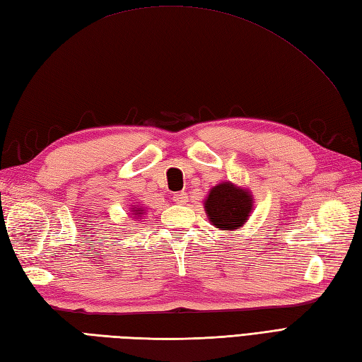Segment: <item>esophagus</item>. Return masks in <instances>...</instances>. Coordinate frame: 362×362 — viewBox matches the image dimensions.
Returning <instances> with one entry per match:
<instances>
[{"label":"esophagus","instance_id":"esophagus-1","mask_svg":"<svg viewBox=\"0 0 362 362\" xmlns=\"http://www.w3.org/2000/svg\"><path fill=\"white\" fill-rule=\"evenodd\" d=\"M173 201L179 205H185L188 202V196H187V193H177V194H174Z\"/></svg>","mask_w":362,"mask_h":362}]
</instances>
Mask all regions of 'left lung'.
<instances>
[{"label": "left lung", "instance_id": "8db88e82", "mask_svg": "<svg viewBox=\"0 0 362 362\" xmlns=\"http://www.w3.org/2000/svg\"><path fill=\"white\" fill-rule=\"evenodd\" d=\"M206 218L222 232H235L247 222L253 210V194L249 188L232 182H221L209 191L204 201Z\"/></svg>", "mask_w": 362, "mask_h": 362}]
</instances>
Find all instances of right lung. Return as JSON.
I'll use <instances>...</instances> for the list:
<instances>
[{
	"instance_id": "right-lung-1",
	"label": "right lung",
	"mask_w": 362,
	"mask_h": 362,
	"mask_svg": "<svg viewBox=\"0 0 362 362\" xmlns=\"http://www.w3.org/2000/svg\"><path fill=\"white\" fill-rule=\"evenodd\" d=\"M130 214H132V218L135 219V221H140V219H143V216H144V209H141V205H132V209H130Z\"/></svg>"
}]
</instances>
